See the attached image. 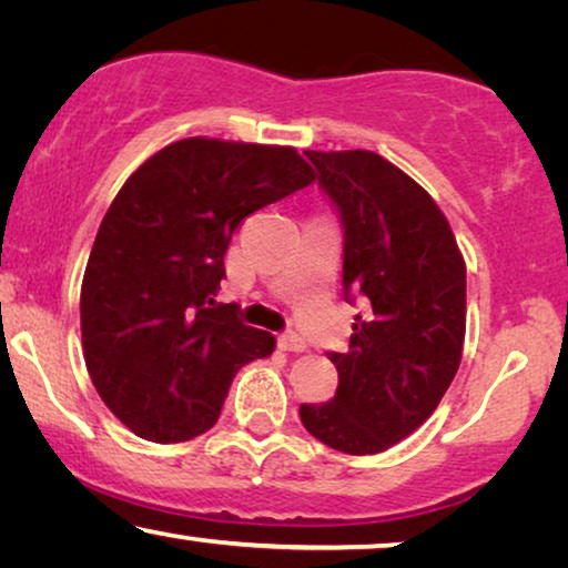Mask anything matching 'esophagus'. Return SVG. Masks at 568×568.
I'll list each match as a JSON object with an SVG mask.
<instances>
[{
	"mask_svg": "<svg viewBox=\"0 0 568 568\" xmlns=\"http://www.w3.org/2000/svg\"><path fill=\"white\" fill-rule=\"evenodd\" d=\"M277 346H281L283 352H306L308 349L306 342H303V336L295 332H285L277 336Z\"/></svg>",
	"mask_w": 568,
	"mask_h": 568,
	"instance_id": "34e87169",
	"label": "esophagus"
}]
</instances>
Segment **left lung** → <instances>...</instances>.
Returning a JSON list of instances; mask_svg holds the SVG:
<instances>
[{
    "label": "left lung",
    "instance_id": "obj_1",
    "mask_svg": "<svg viewBox=\"0 0 568 568\" xmlns=\"http://www.w3.org/2000/svg\"><path fill=\"white\" fill-rule=\"evenodd\" d=\"M344 224V293L362 295L349 352H332L336 395L301 405L311 436L379 454L428 420L459 369L467 265L426 189L369 150H306ZM352 301V298H349Z\"/></svg>",
    "mask_w": 568,
    "mask_h": 568
}]
</instances>
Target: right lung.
Returning <instances> with one entry per match:
<instances>
[{"label":"right lung","mask_w":568,"mask_h":568,"mask_svg":"<svg viewBox=\"0 0 568 568\" xmlns=\"http://www.w3.org/2000/svg\"><path fill=\"white\" fill-rule=\"evenodd\" d=\"M316 181L295 148L185 138L148 158L101 219L81 283L83 359L134 436L178 444L219 420L236 369L275 336L216 303L232 234Z\"/></svg>","instance_id":"obj_1"}]
</instances>
